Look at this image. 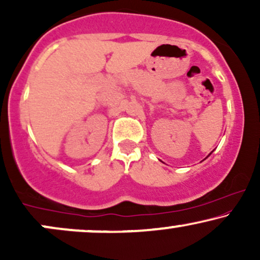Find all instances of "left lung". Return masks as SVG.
<instances>
[{
    "mask_svg": "<svg viewBox=\"0 0 260 260\" xmlns=\"http://www.w3.org/2000/svg\"><path fill=\"white\" fill-rule=\"evenodd\" d=\"M210 154H211V153H210ZM210 154H209V155H210ZM209 155H208V156H209ZM208 156H207V157H208Z\"/></svg>",
    "mask_w": 260,
    "mask_h": 260,
    "instance_id": "obj_1",
    "label": "left lung"
}]
</instances>
